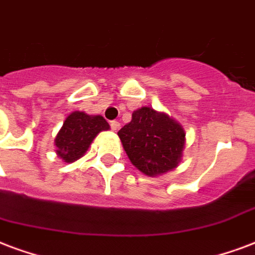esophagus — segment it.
Listing matches in <instances>:
<instances>
[{"label": "esophagus", "instance_id": "34e87169", "mask_svg": "<svg viewBox=\"0 0 255 255\" xmlns=\"http://www.w3.org/2000/svg\"><path fill=\"white\" fill-rule=\"evenodd\" d=\"M111 128L113 131H119L120 129V123L118 120H113V122H111Z\"/></svg>", "mask_w": 255, "mask_h": 255}]
</instances>
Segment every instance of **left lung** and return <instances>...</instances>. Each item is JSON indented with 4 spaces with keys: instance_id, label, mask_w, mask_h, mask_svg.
Returning a JSON list of instances; mask_svg holds the SVG:
<instances>
[{
    "instance_id": "left-lung-1",
    "label": "left lung",
    "mask_w": 255,
    "mask_h": 255,
    "mask_svg": "<svg viewBox=\"0 0 255 255\" xmlns=\"http://www.w3.org/2000/svg\"><path fill=\"white\" fill-rule=\"evenodd\" d=\"M132 165L146 175L163 174L178 166L185 147V131L180 123L142 107L118 132Z\"/></svg>"
}]
</instances>
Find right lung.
<instances>
[{"label": "right lung", "instance_id": "1", "mask_svg": "<svg viewBox=\"0 0 255 255\" xmlns=\"http://www.w3.org/2000/svg\"><path fill=\"white\" fill-rule=\"evenodd\" d=\"M107 129L109 124L100 115L92 116L80 111L70 113L55 137L56 154L67 163L77 161L88 151L94 137Z\"/></svg>", "mask_w": 255, "mask_h": 255}]
</instances>
